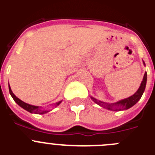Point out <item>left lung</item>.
I'll return each mask as SVG.
<instances>
[{"instance_id":"1","label":"left lung","mask_w":155,"mask_h":155,"mask_svg":"<svg viewBox=\"0 0 155 155\" xmlns=\"http://www.w3.org/2000/svg\"><path fill=\"white\" fill-rule=\"evenodd\" d=\"M143 64L145 65L144 62ZM146 83H147V72L144 74V76L143 78V81H142L140 86L137 91L135 94H134L132 96L129 97V98H125V99L120 100L119 102H115V103H105V102H101L98 101L96 98H93L91 96V98L92 99L93 102L94 103L98 104V105L102 106V107L105 108L109 110H113V111H120V110H125V109H128L134 106L137 102L140 99L142 94H143V91L145 90V87H146Z\"/></svg>"}]
</instances>
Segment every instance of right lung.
<instances>
[{"label": "right lung", "mask_w": 155, "mask_h": 155, "mask_svg": "<svg viewBox=\"0 0 155 155\" xmlns=\"http://www.w3.org/2000/svg\"><path fill=\"white\" fill-rule=\"evenodd\" d=\"M8 87H9V92H10L11 95H12V97L13 98V99L15 100V102L16 103L19 105V106H21V108H23V109H25V110L28 111V112H29V113H35V114L42 115V114H45V113H47L48 112H50V110H42V109H41V108L39 107V106L31 105H29V104H27V103H25V102H22L21 100L19 99L18 98H17V97H16L15 94H14V93L12 92V89H11L10 85L8 86ZM61 102H62V101H60V102H58L57 103H56L55 104L56 106L60 105Z\"/></svg>", "instance_id": "1"}]
</instances>
